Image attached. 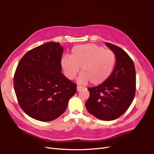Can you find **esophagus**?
<instances>
[{"label": "esophagus", "instance_id": "34e87169", "mask_svg": "<svg viewBox=\"0 0 154 154\" xmlns=\"http://www.w3.org/2000/svg\"><path fill=\"white\" fill-rule=\"evenodd\" d=\"M83 88V87H82V86H77V91L78 92H79V91H80Z\"/></svg>", "mask_w": 154, "mask_h": 154}]
</instances>
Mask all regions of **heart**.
<instances>
[{"instance_id": "1", "label": "heart", "mask_w": 154, "mask_h": 154, "mask_svg": "<svg viewBox=\"0 0 154 154\" xmlns=\"http://www.w3.org/2000/svg\"><path fill=\"white\" fill-rule=\"evenodd\" d=\"M116 63V54L112 51L94 44L76 46L71 57L65 56L61 66L66 76L73 80L80 71L78 78L80 84H85L88 80L93 85L105 82L112 73Z\"/></svg>"}]
</instances>
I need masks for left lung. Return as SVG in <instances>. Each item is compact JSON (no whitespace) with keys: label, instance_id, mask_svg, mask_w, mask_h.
<instances>
[{"label":"left lung","instance_id":"1","mask_svg":"<svg viewBox=\"0 0 154 154\" xmlns=\"http://www.w3.org/2000/svg\"><path fill=\"white\" fill-rule=\"evenodd\" d=\"M105 44L116 54V66L105 82L87 88L90 96L85 106L96 118L112 121L123 115L133 101L136 74L132 60L123 49L110 43Z\"/></svg>","mask_w":154,"mask_h":154}]
</instances>
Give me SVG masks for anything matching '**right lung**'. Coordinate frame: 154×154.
I'll use <instances>...</instances> for the list:
<instances>
[{
  "label": "right lung",
  "mask_w": 154,
  "mask_h": 154,
  "mask_svg": "<svg viewBox=\"0 0 154 154\" xmlns=\"http://www.w3.org/2000/svg\"><path fill=\"white\" fill-rule=\"evenodd\" d=\"M63 48L47 42L25 54L18 63L13 84L18 103L31 118L41 122L58 118L66 110L76 84L62 74Z\"/></svg>",
  "instance_id": "1"
}]
</instances>
